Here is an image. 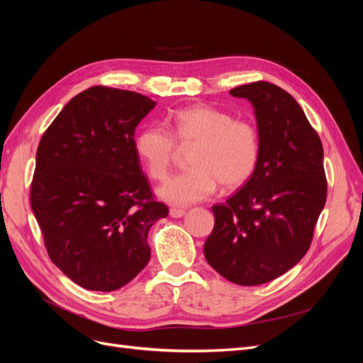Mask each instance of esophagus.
Returning <instances> with one entry per match:
<instances>
[{"label": "esophagus", "mask_w": 363, "mask_h": 363, "mask_svg": "<svg viewBox=\"0 0 363 363\" xmlns=\"http://www.w3.org/2000/svg\"><path fill=\"white\" fill-rule=\"evenodd\" d=\"M169 215H171L172 218H182V216L186 215V211H183V208H175V207H172L171 211H169Z\"/></svg>", "instance_id": "obj_1"}]
</instances>
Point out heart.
Segmentation results:
<instances>
[{"label": "heart", "instance_id": "b5f03b06", "mask_svg": "<svg viewBox=\"0 0 363 363\" xmlns=\"http://www.w3.org/2000/svg\"><path fill=\"white\" fill-rule=\"evenodd\" d=\"M180 148H192V169L174 175L159 188L160 199L189 206L208 199L218 183L236 189L255 174L260 156L257 127L219 108L195 104L171 116V131L150 125L136 138V152L151 179L168 175Z\"/></svg>", "mask_w": 363, "mask_h": 363}]
</instances>
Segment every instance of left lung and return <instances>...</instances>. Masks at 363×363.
I'll list each match as a JSON object with an SVG mask.
<instances>
[{"label": "left lung", "instance_id": "obj_1", "mask_svg": "<svg viewBox=\"0 0 363 363\" xmlns=\"http://www.w3.org/2000/svg\"><path fill=\"white\" fill-rule=\"evenodd\" d=\"M230 95L255 107L260 156L242 188L212 207L204 256L227 280L255 286L280 277L309 250L327 199L324 151L303 108L281 87L255 82Z\"/></svg>", "mask_w": 363, "mask_h": 363}]
</instances>
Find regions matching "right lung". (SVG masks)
Masks as SVG:
<instances>
[{
    "label": "right lung",
    "instance_id": "obj_1",
    "mask_svg": "<svg viewBox=\"0 0 363 363\" xmlns=\"http://www.w3.org/2000/svg\"><path fill=\"white\" fill-rule=\"evenodd\" d=\"M156 103L92 86L43 133L30 203L47 252L79 286L111 292L145 268L148 230L169 208L157 201L136 152L135 130Z\"/></svg>",
    "mask_w": 363,
    "mask_h": 363
}]
</instances>
